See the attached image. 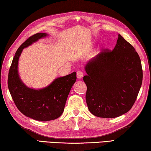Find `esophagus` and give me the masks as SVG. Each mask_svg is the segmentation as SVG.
I'll return each instance as SVG.
<instances>
[{"label": "esophagus", "instance_id": "34e87169", "mask_svg": "<svg viewBox=\"0 0 151 151\" xmlns=\"http://www.w3.org/2000/svg\"><path fill=\"white\" fill-rule=\"evenodd\" d=\"M76 77H77L78 79H81L83 77V73L80 70L77 71V73H76Z\"/></svg>", "mask_w": 151, "mask_h": 151}]
</instances>
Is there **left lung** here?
Listing matches in <instances>:
<instances>
[{
	"label": "left lung",
	"mask_w": 151,
	"mask_h": 151,
	"mask_svg": "<svg viewBox=\"0 0 151 151\" xmlns=\"http://www.w3.org/2000/svg\"><path fill=\"white\" fill-rule=\"evenodd\" d=\"M85 68L86 102L93 115L115 118L131 110L141 87L142 69L134 48L121 35L113 50L102 51Z\"/></svg>",
	"instance_id": "8db88e82"
}]
</instances>
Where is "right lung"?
<instances>
[{"mask_svg":"<svg viewBox=\"0 0 151 151\" xmlns=\"http://www.w3.org/2000/svg\"><path fill=\"white\" fill-rule=\"evenodd\" d=\"M48 35L37 33L30 37L18 48L12 59L8 76V87L18 109L36 121L55 120L63 114L66 99L76 80V72L55 79L42 89L30 88L22 83L18 72V63L22 50Z\"/></svg>","mask_w":151,"mask_h":151,"instance_id":"1","label":"right lung"}]
</instances>
